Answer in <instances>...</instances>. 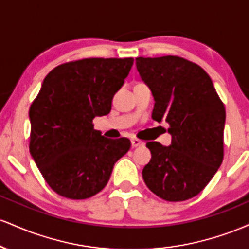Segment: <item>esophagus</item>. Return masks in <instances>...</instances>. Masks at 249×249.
Instances as JSON below:
<instances>
[{
	"mask_svg": "<svg viewBox=\"0 0 249 249\" xmlns=\"http://www.w3.org/2000/svg\"><path fill=\"white\" fill-rule=\"evenodd\" d=\"M131 145H132V147H138V146H142V145H145V142L139 141V139L134 138L131 141Z\"/></svg>",
	"mask_w": 249,
	"mask_h": 249,
	"instance_id": "obj_1",
	"label": "esophagus"
}]
</instances>
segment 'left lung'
I'll use <instances>...</instances> for the list:
<instances>
[{
	"instance_id": "1",
	"label": "left lung",
	"mask_w": 249,
	"mask_h": 249,
	"mask_svg": "<svg viewBox=\"0 0 249 249\" xmlns=\"http://www.w3.org/2000/svg\"><path fill=\"white\" fill-rule=\"evenodd\" d=\"M154 98L152 118L170 125V146L148 142L146 186L166 201H184L206 187L224 159L226 111L211 77L178 56L136 58Z\"/></svg>"
}]
</instances>
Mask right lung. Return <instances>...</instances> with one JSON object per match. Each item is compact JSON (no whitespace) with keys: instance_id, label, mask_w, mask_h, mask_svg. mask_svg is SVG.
<instances>
[{"instance_id":"1","label":"right lung","mask_w":249,"mask_h":249,"mask_svg":"<svg viewBox=\"0 0 249 249\" xmlns=\"http://www.w3.org/2000/svg\"><path fill=\"white\" fill-rule=\"evenodd\" d=\"M133 58H84L48 73L29 110V150L48 185L81 200L107 186L116 161L130 150L127 138L107 139L93 128L110 112Z\"/></svg>"}]
</instances>
